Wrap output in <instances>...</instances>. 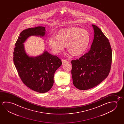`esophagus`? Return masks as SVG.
I'll list each match as a JSON object with an SVG mask.
<instances>
[{
	"label": "esophagus",
	"instance_id": "obj_1",
	"mask_svg": "<svg viewBox=\"0 0 124 124\" xmlns=\"http://www.w3.org/2000/svg\"><path fill=\"white\" fill-rule=\"evenodd\" d=\"M62 65H63L66 63H69V61H67V60H64V59H62Z\"/></svg>",
	"mask_w": 124,
	"mask_h": 124
}]
</instances>
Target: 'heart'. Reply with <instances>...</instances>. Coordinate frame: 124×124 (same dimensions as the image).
<instances>
[{
  "label": "heart",
  "instance_id": "obj_1",
  "mask_svg": "<svg viewBox=\"0 0 124 124\" xmlns=\"http://www.w3.org/2000/svg\"><path fill=\"white\" fill-rule=\"evenodd\" d=\"M90 40V35L88 31L75 27L61 29L57 33V36H50L48 42L54 53L61 52L67 44L70 53L78 56L86 51Z\"/></svg>",
  "mask_w": 124,
  "mask_h": 124
}]
</instances>
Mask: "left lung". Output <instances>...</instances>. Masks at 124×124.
<instances>
[{
  "label": "left lung",
  "mask_w": 124,
  "mask_h": 124,
  "mask_svg": "<svg viewBox=\"0 0 124 124\" xmlns=\"http://www.w3.org/2000/svg\"><path fill=\"white\" fill-rule=\"evenodd\" d=\"M94 32L93 42L88 52L72 60L73 82L80 90H87L99 85L109 73L112 51L108 39L101 29L92 24Z\"/></svg>",
  "instance_id": "1"
}]
</instances>
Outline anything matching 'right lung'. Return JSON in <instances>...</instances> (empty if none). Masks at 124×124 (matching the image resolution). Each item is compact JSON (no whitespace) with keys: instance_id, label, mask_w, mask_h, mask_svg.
<instances>
[{"instance_id":"right-lung-1","label":"right lung","mask_w":124,"mask_h":124,"mask_svg":"<svg viewBox=\"0 0 124 124\" xmlns=\"http://www.w3.org/2000/svg\"><path fill=\"white\" fill-rule=\"evenodd\" d=\"M45 27L25 29L20 33L15 44L13 61L23 83L35 91L45 93L51 89L54 84L55 71L62 64L61 60L47 51L36 57L28 55L24 49V42L29 37L45 36Z\"/></svg>"}]
</instances>
